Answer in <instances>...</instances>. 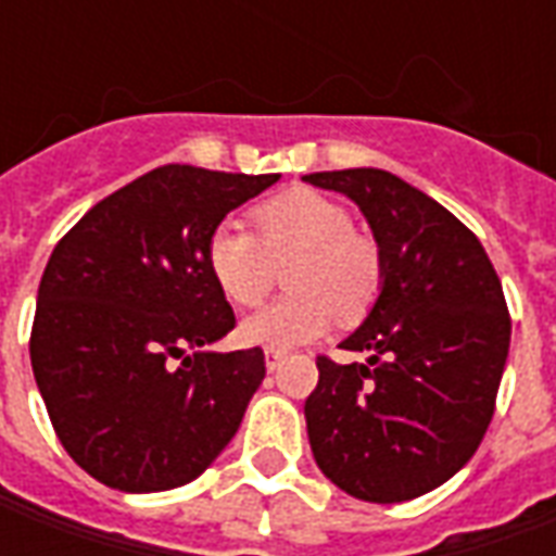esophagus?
Instances as JSON below:
<instances>
[{
	"label": "esophagus",
	"instance_id": "obj_1",
	"mask_svg": "<svg viewBox=\"0 0 556 556\" xmlns=\"http://www.w3.org/2000/svg\"><path fill=\"white\" fill-rule=\"evenodd\" d=\"M279 363H282V351L267 349V351H265V366H267V372H274V369H279Z\"/></svg>",
	"mask_w": 556,
	"mask_h": 556
}]
</instances>
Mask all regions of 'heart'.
<instances>
[{
	"label": "heart",
	"mask_w": 556,
	"mask_h": 556,
	"mask_svg": "<svg viewBox=\"0 0 556 556\" xmlns=\"http://www.w3.org/2000/svg\"><path fill=\"white\" fill-rule=\"evenodd\" d=\"M255 231L235 219L217 223L205 262L223 298L255 306L286 267L289 294L241 325L247 345L294 349L325 333L333 315L357 325L384 289V258L372 238L354 231L351 211L337 199L294 187L253 207Z\"/></svg>",
	"instance_id": "b5f03b06"
}]
</instances>
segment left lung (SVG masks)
<instances>
[{"instance_id": "8db88e82", "label": "left lung", "mask_w": 556, "mask_h": 556, "mask_svg": "<svg viewBox=\"0 0 556 556\" xmlns=\"http://www.w3.org/2000/svg\"><path fill=\"white\" fill-rule=\"evenodd\" d=\"M303 181L361 205L384 258V289L342 349L318 354L306 431L321 473L369 503L414 501L455 477L485 438L513 318L482 243L431 195L384 169Z\"/></svg>"}]
</instances>
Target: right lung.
Wrapping results in <instances>:
<instances>
[{
  "mask_svg": "<svg viewBox=\"0 0 556 556\" xmlns=\"http://www.w3.org/2000/svg\"><path fill=\"white\" fill-rule=\"evenodd\" d=\"M279 175L169 163L101 199L38 286L31 372L59 441L118 491L187 485L235 438L265 351H207L235 327L205 241Z\"/></svg>",
  "mask_w": 556,
  "mask_h": 556,
  "instance_id": "obj_1",
  "label": "right lung"
}]
</instances>
